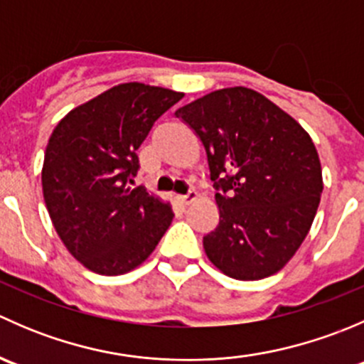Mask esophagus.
Instances as JSON below:
<instances>
[{
    "label": "esophagus",
    "mask_w": 364,
    "mask_h": 364,
    "mask_svg": "<svg viewBox=\"0 0 364 364\" xmlns=\"http://www.w3.org/2000/svg\"><path fill=\"white\" fill-rule=\"evenodd\" d=\"M197 197H199V193H197L196 190H190V192L186 193V196H181V197H179V200H181V203L185 204V205H188V204H192L193 200L197 199Z\"/></svg>",
    "instance_id": "obj_1"
}]
</instances>
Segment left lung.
I'll return each instance as SVG.
<instances>
[{
  "mask_svg": "<svg viewBox=\"0 0 364 364\" xmlns=\"http://www.w3.org/2000/svg\"><path fill=\"white\" fill-rule=\"evenodd\" d=\"M208 155L220 222L204 236L227 277L260 280L301 247L317 213L322 168L304 128L248 87H225L176 111Z\"/></svg>",
  "mask_w": 364,
  "mask_h": 364,
  "instance_id": "1",
  "label": "left lung"
}]
</instances>
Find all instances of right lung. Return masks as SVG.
<instances>
[{
	"label": "right lung",
	"mask_w": 364,
	"mask_h": 364,
	"mask_svg": "<svg viewBox=\"0 0 364 364\" xmlns=\"http://www.w3.org/2000/svg\"><path fill=\"white\" fill-rule=\"evenodd\" d=\"M181 98L165 87L119 84L54 128L43 159V199L58 236L87 269L128 273L151 255L171 225V205L132 185L135 151Z\"/></svg>",
	"instance_id": "1"
}]
</instances>
